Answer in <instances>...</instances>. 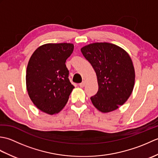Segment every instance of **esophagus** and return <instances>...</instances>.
I'll return each instance as SVG.
<instances>
[{"mask_svg": "<svg viewBox=\"0 0 158 158\" xmlns=\"http://www.w3.org/2000/svg\"><path fill=\"white\" fill-rule=\"evenodd\" d=\"M85 85V82L84 81H82L81 83H79V86L81 87V88H83V87H84Z\"/></svg>", "mask_w": 158, "mask_h": 158, "instance_id": "34e87169", "label": "esophagus"}]
</instances>
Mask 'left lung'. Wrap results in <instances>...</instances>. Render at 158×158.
Returning a JSON list of instances; mask_svg holds the SVG:
<instances>
[{"label": "left lung", "instance_id": "8db88e82", "mask_svg": "<svg viewBox=\"0 0 158 158\" xmlns=\"http://www.w3.org/2000/svg\"><path fill=\"white\" fill-rule=\"evenodd\" d=\"M94 69L98 91L90 99L102 113L113 111L123 105L133 91L135 71L130 55L109 43H94L81 49Z\"/></svg>", "mask_w": 158, "mask_h": 158}]
</instances>
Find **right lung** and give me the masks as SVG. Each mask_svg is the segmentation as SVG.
<instances>
[{
    "instance_id": "obj_1",
    "label": "right lung",
    "mask_w": 158,
    "mask_h": 158,
    "mask_svg": "<svg viewBox=\"0 0 158 158\" xmlns=\"http://www.w3.org/2000/svg\"><path fill=\"white\" fill-rule=\"evenodd\" d=\"M72 43H47L39 47L26 69V89L33 104L49 115L65 106L75 88L69 79L66 60L73 52Z\"/></svg>"
}]
</instances>
